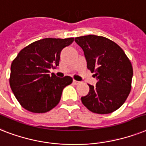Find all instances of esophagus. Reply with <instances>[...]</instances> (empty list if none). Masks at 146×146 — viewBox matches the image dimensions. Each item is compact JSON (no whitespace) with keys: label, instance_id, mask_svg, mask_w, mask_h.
I'll return each instance as SVG.
<instances>
[{"label":"esophagus","instance_id":"esophagus-1","mask_svg":"<svg viewBox=\"0 0 146 146\" xmlns=\"http://www.w3.org/2000/svg\"><path fill=\"white\" fill-rule=\"evenodd\" d=\"M73 83H74V84H75V85H78L80 82H79V81H78V80H73Z\"/></svg>","mask_w":146,"mask_h":146}]
</instances>
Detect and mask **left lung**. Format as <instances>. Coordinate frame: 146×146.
Masks as SVG:
<instances>
[{"instance_id":"8db88e82","label":"left lung","mask_w":146,"mask_h":146,"mask_svg":"<svg viewBox=\"0 0 146 146\" xmlns=\"http://www.w3.org/2000/svg\"><path fill=\"white\" fill-rule=\"evenodd\" d=\"M83 49L87 68L98 79L81 97L84 106L96 114H109L125 102L131 90L133 67L123 50L112 40L94 35L75 38Z\"/></svg>"}]
</instances>
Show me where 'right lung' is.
<instances>
[{
    "label": "right lung",
    "mask_w": 146,
    "mask_h": 146,
    "mask_svg": "<svg viewBox=\"0 0 146 146\" xmlns=\"http://www.w3.org/2000/svg\"><path fill=\"white\" fill-rule=\"evenodd\" d=\"M74 38H44L24 47L13 60L10 85L19 104L33 113L47 112L58 105L72 78H58L50 69L59 66L62 50Z\"/></svg>",
    "instance_id": "1"
}]
</instances>
